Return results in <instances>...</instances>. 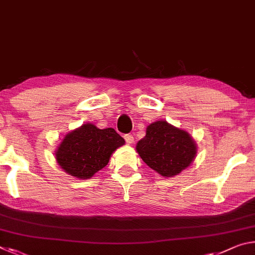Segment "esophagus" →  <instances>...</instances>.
I'll return each instance as SVG.
<instances>
[{"instance_id":"obj_1","label":"esophagus","mask_w":255,"mask_h":255,"mask_svg":"<svg viewBox=\"0 0 255 255\" xmlns=\"http://www.w3.org/2000/svg\"><path fill=\"white\" fill-rule=\"evenodd\" d=\"M125 140H126L127 144H132L133 143V137L132 135H125Z\"/></svg>"}]
</instances>
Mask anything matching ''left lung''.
<instances>
[{"label": "left lung", "instance_id": "left-lung-1", "mask_svg": "<svg viewBox=\"0 0 255 255\" xmlns=\"http://www.w3.org/2000/svg\"><path fill=\"white\" fill-rule=\"evenodd\" d=\"M136 150L150 169L164 178H172L191 165L198 147L187 130L166 120H157L146 128V135L137 143Z\"/></svg>", "mask_w": 255, "mask_h": 255}]
</instances>
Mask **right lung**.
Listing matches in <instances>:
<instances>
[{"label": "right lung", "instance_id": "add662e5", "mask_svg": "<svg viewBox=\"0 0 255 255\" xmlns=\"http://www.w3.org/2000/svg\"><path fill=\"white\" fill-rule=\"evenodd\" d=\"M125 139L114 128L100 129L91 123L67 132L55 150L60 169L77 179H91L102 170Z\"/></svg>", "mask_w": 255, "mask_h": 255}]
</instances>
